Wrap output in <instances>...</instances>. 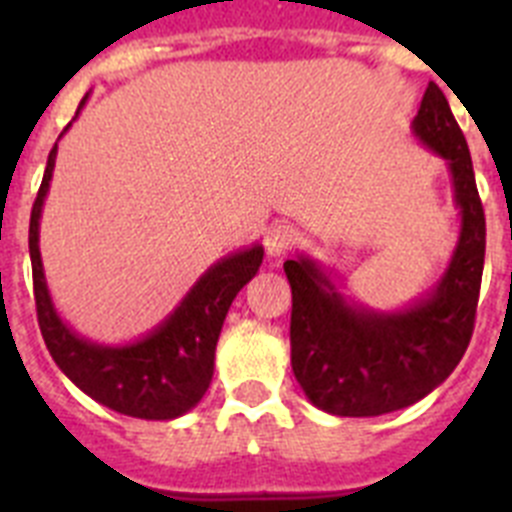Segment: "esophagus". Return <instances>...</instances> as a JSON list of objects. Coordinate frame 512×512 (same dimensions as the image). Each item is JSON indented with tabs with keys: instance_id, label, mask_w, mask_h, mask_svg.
<instances>
[{
	"instance_id": "34e87169",
	"label": "esophagus",
	"mask_w": 512,
	"mask_h": 512,
	"mask_svg": "<svg viewBox=\"0 0 512 512\" xmlns=\"http://www.w3.org/2000/svg\"><path fill=\"white\" fill-rule=\"evenodd\" d=\"M297 243V230L292 225H274L264 235V246L269 256H282Z\"/></svg>"
}]
</instances>
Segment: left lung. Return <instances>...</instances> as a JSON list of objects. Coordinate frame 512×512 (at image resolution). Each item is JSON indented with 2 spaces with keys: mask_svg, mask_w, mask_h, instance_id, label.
<instances>
[{
  "mask_svg": "<svg viewBox=\"0 0 512 512\" xmlns=\"http://www.w3.org/2000/svg\"><path fill=\"white\" fill-rule=\"evenodd\" d=\"M413 133L451 171L461 228L451 261L428 295L402 310L356 305L328 271L300 253L284 261L292 287V372L315 408L374 418L431 395L469 346L485 269V210L467 138L436 84H428Z\"/></svg>",
  "mask_w": 512,
  "mask_h": 512,
  "instance_id": "8db88e82",
  "label": "left lung"
}]
</instances>
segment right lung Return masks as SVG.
Wrapping results in <instances>:
<instances>
[{
  "instance_id": "right-lung-1",
  "label": "right lung",
  "mask_w": 512,
  "mask_h": 512,
  "mask_svg": "<svg viewBox=\"0 0 512 512\" xmlns=\"http://www.w3.org/2000/svg\"><path fill=\"white\" fill-rule=\"evenodd\" d=\"M87 97L81 99L76 115L87 104ZM56 153L58 143L48 153L43 184L30 212L35 307H38L45 346L58 369L84 395L97 400L104 408L143 420L179 418L205 397L215 372V346L225 315L235 295L256 277L264 261V248L253 243L212 264L174 307V312L166 315L148 336L122 346L87 341L71 325L63 323L56 312L40 259V215H43L45 194L51 189Z\"/></svg>"
}]
</instances>
